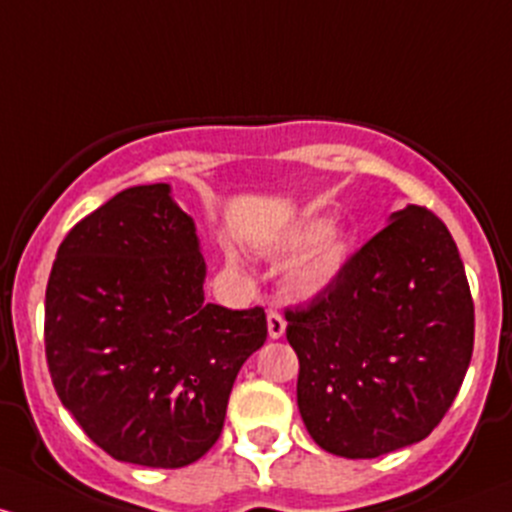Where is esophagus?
I'll list each match as a JSON object with an SVG mask.
<instances>
[{
  "instance_id": "obj_1",
  "label": "esophagus",
  "mask_w": 512,
  "mask_h": 512,
  "mask_svg": "<svg viewBox=\"0 0 512 512\" xmlns=\"http://www.w3.org/2000/svg\"><path fill=\"white\" fill-rule=\"evenodd\" d=\"M266 323H268V337H271V340H278V337H283V333H286V320H283V315L278 313V310H268Z\"/></svg>"
}]
</instances>
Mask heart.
Listing matches in <instances>:
<instances>
[{
	"label": "heart",
	"instance_id": "obj_1",
	"mask_svg": "<svg viewBox=\"0 0 512 512\" xmlns=\"http://www.w3.org/2000/svg\"><path fill=\"white\" fill-rule=\"evenodd\" d=\"M273 256H298L288 283L300 298L325 293L342 276L352 258V231L342 221L308 217L295 221L271 244Z\"/></svg>",
	"mask_w": 512,
	"mask_h": 512
}]
</instances>
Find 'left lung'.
<instances>
[{
    "label": "left lung",
    "instance_id": "8db88e82",
    "mask_svg": "<svg viewBox=\"0 0 512 512\" xmlns=\"http://www.w3.org/2000/svg\"><path fill=\"white\" fill-rule=\"evenodd\" d=\"M298 409L315 444L377 458L426 439L473 352V300L449 229L407 204L305 308L286 310Z\"/></svg>",
    "mask_w": 512,
    "mask_h": 512
}]
</instances>
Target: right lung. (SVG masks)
<instances>
[{
    "label": "right lung",
    "instance_id": "add662e5",
    "mask_svg": "<svg viewBox=\"0 0 512 512\" xmlns=\"http://www.w3.org/2000/svg\"><path fill=\"white\" fill-rule=\"evenodd\" d=\"M197 226L170 184H138L78 221L46 286L44 342L61 404L105 453L182 468L217 444L263 308L204 303Z\"/></svg>",
    "mask_w": 512,
    "mask_h": 512
}]
</instances>
